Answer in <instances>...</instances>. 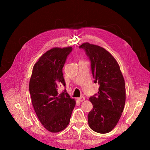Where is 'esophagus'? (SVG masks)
Masks as SVG:
<instances>
[{"mask_svg": "<svg viewBox=\"0 0 150 150\" xmlns=\"http://www.w3.org/2000/svg\"><path fill=\"white\" fill-rule=\"evenodd\" d=\"M84 100H85V98L84 97H80V98H77V100L79 101V102H83Z\"/></svg>", "mask_w": 150, "mask_h": 150, "instance_id": "34e87169", "label": "esophagus"}]
</instances>
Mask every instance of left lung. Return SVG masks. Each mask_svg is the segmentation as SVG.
Returning <instances> with one entry per match:
<instances>
[{"mask_svg": "<svg viewBox=\"0 0 150 150\" xmlns=\"http://www.w3.org/2000/svg\"><path fill=\"white\" fill-rule=\"evenodd\" d=\"M79 47L84 49L89 57L94 83L100 85L97 96L89 98L93 105L88 116L89 127L98 133H108L115 128L123 111L124 78L116 59L103 47L89 42Z\"/></svg>", "mask_w": 150, "mask_h": 150, "instance_id": "1", "label": "left lung"}]
</instances>
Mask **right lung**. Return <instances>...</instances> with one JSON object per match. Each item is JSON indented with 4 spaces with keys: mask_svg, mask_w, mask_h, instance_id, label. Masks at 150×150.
<instances>
[{
    "mask_svg": "<svg viewBox=\"0 0 150 150\" xmlns=\"http://www.w3.org/2000/svg\"><path fill=\"white\" fill-rule=\"evenodd\" d=\"M72 50V47H54L47 51L35 64L30 80L31 103L39 121L51 132L67 127L76 104L66 91L58 92L60 84L66 85L62 68Z\"/></svg>",
    "mask_w": 150,
    "mask_h": 150,
    "instance_id": "1",
    "label": "right lung"
}]
</instances>
